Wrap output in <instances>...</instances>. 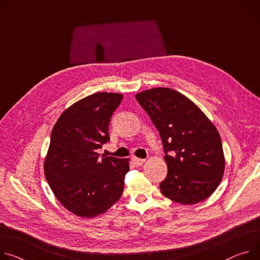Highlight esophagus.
<instances>
[{
    "instance_id": "obj_1",
    "label": "esophagus",
    "mask_w": 260,
    "mask_h": 260,
    "mask_svg": "<svg viewBox=\"0 0 260 260\" xmlns=\"http://www.w3.org/2000/svg\"><path fill=\"white\" fill-rule=\"evenodd\" d=\"M132 160H133V162H134V165H135V166L139 167V166H142V165L146 161V159H143V158H137V157H133V158H132Z\"/></svg>"
}]
</instances>
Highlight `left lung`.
Wrapping results in <instances>:
<instances>
[{
	"label": "left lung",
	"mask_w": 260,
	"mask_h": 260,
	"mask_svg": "<svg viewBox=\"0 0 260 260\" xmlns=\"http://www.w3.org/2000/svg\"><path fill=\"white\" fill-rule=\"evenodd\" d=\"M160 134L168 175L162 194L183 205L211 196L221 182L225 157L221 136L192 101L174 89L157 87L135 95Z\"/></svg>",
	"instance_id": "1"
}]
</instances>
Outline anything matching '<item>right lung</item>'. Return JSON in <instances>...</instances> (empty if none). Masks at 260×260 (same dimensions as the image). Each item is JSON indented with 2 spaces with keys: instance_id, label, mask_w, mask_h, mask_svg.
<instances>
[{
  "instance_id": "1",
  "label": "right lung",
  "mask_w": 260,
  "mask_h": 260,
  "mask_svg": "<svg viewBox=\"0 0 260 260\" xmlns=\"http://www.w3.org/2000/svg\"><path fill=\"white\" fill-rule=\"evenodd\" d=\"M123 94L96 92L74 103L53 127L45 176L59 202L81 217L104 213L124 190L129 159L100 157Z\"/></svg>"
}]
</instances>
